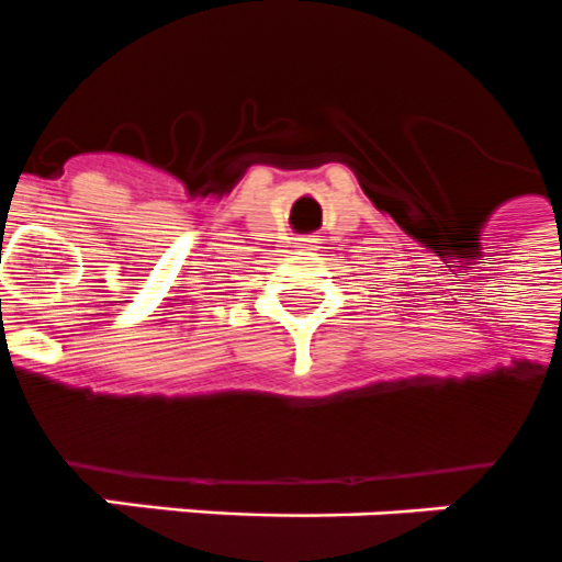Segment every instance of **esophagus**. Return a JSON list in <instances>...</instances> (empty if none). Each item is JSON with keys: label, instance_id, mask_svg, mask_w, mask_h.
<instances>
[{"label": "esophagus", "instance_id": "34e87169", "mask_svg": "<svg viewBox=\"0 0 562 562\" xmlns=\"http://www.w3.org/2000/svg\"><path fill=\"white\" fill-rule=\"evenodd\" d=\"M296 248L314 250V248H317V239H296Z\"/></svg>", "mask_w": 562, "mask_h": 562}]
</instances>
